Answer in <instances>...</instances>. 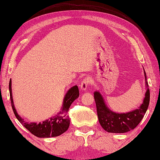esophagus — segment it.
Instances as JSON below:
<instances>
[{
  "instance_id": "esophagus-1",
  "label": "esophagus",
  "mask_w": 160,
  "mask_h": 160,
  "mask_svg": "<svg viewBox=\"0 0 160 160\" xmlns=\"http://www.w3.org/2000/svg\"><path fill=\"white\" fill-rule=\"evenodd\" d=\"M90 82H91V80H90V78L89 77L85 78L80 84V89L82 90V91L83 90H85L87 89L88 85L90 84Z\"/></svg>"
}]
</instances>
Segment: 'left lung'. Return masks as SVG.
<instances>
[{"label":"left lung","instance_id":"8db88e82","mask_svg":"<svg viewBox=\"0 0 160 160\" xmlns=\"http://www.w3.org/2000/svg\"><path fill=\"white\" fill-rule=\"evenodd\" d=\"M146 87L149 85L147 81V75L144 71ZM150 93L147 89L144 102L137 110L126 113H116L107 108L103 97L98 92H94V99L96 104L97 114L99 123L106 132L111 133H126L133 130L141 122L149 104Z\"/></svg>","mask_w":160,"mask_h":160}]
</instances>
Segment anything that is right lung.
Listing matches in <instances>:
<instances>
[{
    "label": "right lung",
    "mask_w": 160,
    "mask_h": 160,
    "mask_svg": "<svg viewBox=\"0 0 160 160\" xmlns=\"http://www.w3.org/2000/svg\"><path fill=\"white\" fill-rule=\"evenodd\" d=\"M9 92H10V98L11 106L13 108V113L15 114L16 118L18 119L19 122L23 126L28 129L29 132L37 137L41 138H49L58 137V136L62 134L67 130L68 129L69 126H70V117L67 116V114L62 116H57L54 118H51L49 120H47L43 121L42 123H26L22 118L19 116L16 112L15 107L13 105V98H12L11 92V80L9 82ZM79 89L77 85L71 88L68 90L67 94L65 95V99H64L62 111L68 112V109L70 108L71 104L72 102L77 99L79 96Z\"/></svg>",
    "instance_id": "add662e5"
}]
</instances>
